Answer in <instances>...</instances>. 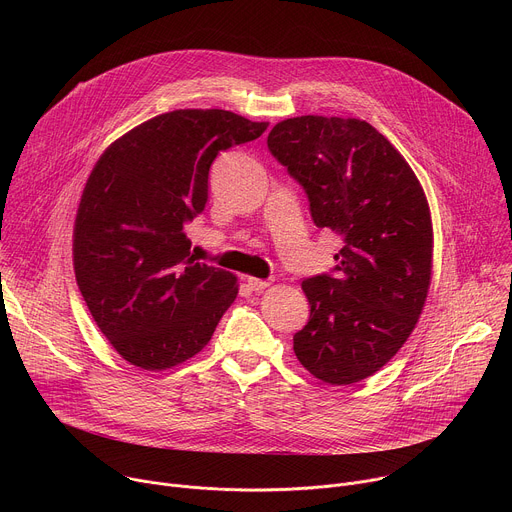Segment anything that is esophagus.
Listing matches in <instances>:
<instances>
[{
    "label": "esophagus",
    "instance_id": "34e87169",
    "mask_svg": "<svg viewBox=\"0 0 512 512\" xmlns=\"http://www.w3.org/2000/svg\"><path fill=\"white\" fill-rule=\"evenodd\" d=\"M247 283H249V287L253 291H263V289H267L271 285L269 279H259V277H247Z\"/></svg>",
    "mask_w": 512,
    "mask_h": 512
}]
</instances>
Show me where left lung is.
Wrapping results in <instances>:
<instances>
[{
	"label": "left lung",
	"mask_w": 512,
	"mask_h": 512,
	"mask_svg": "<svg viewBox=\"0 0 512 512\" xmlns=\"http://www.w3.org/2000/svg\"><path fill=\"white\" fill-rule=\"evenodd\" d=\"M267 148L304 186L314 225L344 243L332 275L302 283L310 320L294 352L328 385L358 383L397 354L425 306L433 261L425 192L393 143L360 119H285Z\"/></svg>",
	"instance_id": "8db88e82"
}]
</instances>
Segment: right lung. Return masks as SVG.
Masks as SVG:
<instances>
[{
	"mask_svg": "<svg viewBox=\"0 0 512 512\" xmlns=\"http://www.w3.org/2000/svg\"><path fill=\"white\" fill-rule=\"evenodd\" d=\"M267 125L225 109H178L133 127L95 164L72 261L93 320L135 367L166 371L192 358L235 302L237 277L196 263L184 225L206 206L218 152Z\"/></svg>",
	"mask_w": 512,
	"mask_h": 512,
	"instance_id": "1",
	"label": "right lung"
}]
</instances>
